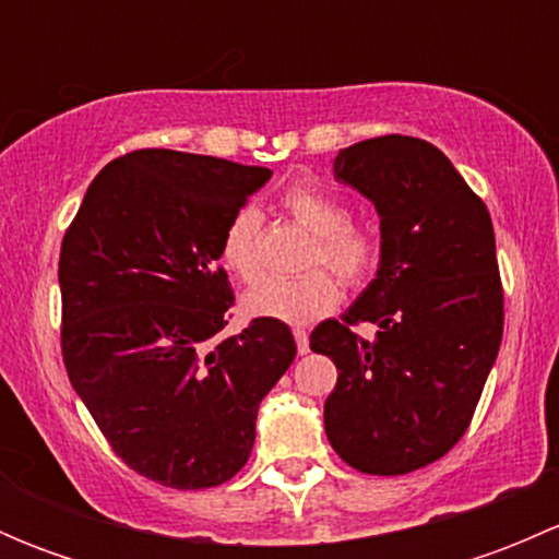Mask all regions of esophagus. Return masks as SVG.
Here are the masks:
<instances>
[{"instance_id":"esophagus-1","label":"esophagus","mask_w":559,"mask_h":559,"mask_svg":"<svg viewBox=\"0 0 559 559\" xmlns=\"http://www.w3.org/2000/svg\"><path fill=\"white\" fill-rule=\"evenodd\" d=\"M295 341H297V352H300V354L311 352V341H308V332L300 330V326L295 330Z\"/></svg>"}]
</instances>
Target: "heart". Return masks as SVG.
Here are the masks:
<instances>
[{
  "label": "heart",
  "instance_id": "1",
  "mask_svg": "<svg viewBox=\"0 0 559 559\" xmlns=\"http://www.w3.org/2000/svg\"><path fill=\"white\" fill-rule=\"evenodd\" d=\"M281 207L292 222L313 235L308 248V273L297 278H264L243 295V311L257 319L284 324H311L341 302V284L359 286L379 262V240L373 229L352 222L348 205L337 194L311 180H297L281 194ZM222 262L240 281H253L262 273V213L240 207L222 233ZM324 266L336 274L332 276Z\"/></svg>",
  "mask_w": 559,
  "mask_h": 559
}]
</instances>
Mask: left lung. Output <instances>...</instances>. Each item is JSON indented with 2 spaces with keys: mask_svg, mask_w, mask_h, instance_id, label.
I'll return each instance as SVG.
<instances>
[{
  "mask_svg": "<svg viewBox=\"0 0 559 559\" xmlns=\"http://www.w3.org/2000/svg\"><path fill=\"white\" fill-rule=\"evenodd\" d=\"M335 180L381 218L379 273L352 308L321 321L311 348L337 368L324 430L343 462L400 476L465 436L503 337L495 229L443 151L384 134L335 156ZM380 326L373 342L350 324Z\"/></svg>",
  "mask_w": 559,
  "mask_h": 559,
  "instance_id": "8db88e82",
  "label": "left lung"
}]
</instances>
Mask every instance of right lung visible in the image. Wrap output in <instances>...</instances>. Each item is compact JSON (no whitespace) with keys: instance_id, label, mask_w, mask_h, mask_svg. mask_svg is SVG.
<instances>
[{"instance_id":"add662e5","label":"right lung","mask_w":559,"mask_h":559,"mask_svg":"<svg viewBox=\"0 0 559 559\" xmlns=\"http://www.w3.org/2000/svg\"><path fill=\"white\" fill-rule=\"evenodd\" d=\"M267 167L143 148L92 180L61 240V354L112 452L173 489L229 481L257 411L295 359L284 321L216 341L235 295L218 267L229 218Z\"/></svg>"}]
</instances>
